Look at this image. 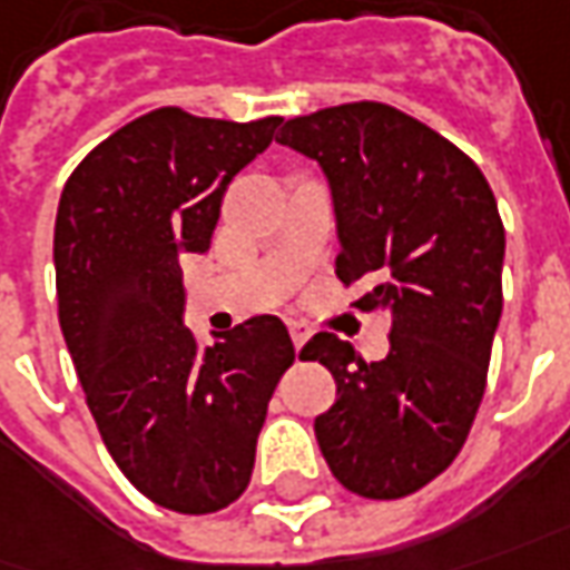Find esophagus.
<instances>
[{"instance_id":"34e87169","label":"esophagus","mask_w":570,"mask_h":570,"mask_svg":"<svg viewBox=\"0 0 570 570\" xmlns=\"http://www.w3.org/2000/svg\"><path fill=\"white\" fill-rule=\"evenodd\" d=\"M289 336H293V346L299 352L302 346H305V340H308V327L299 324V321H293V324H289Z\"/></svg>"}]
</instances>
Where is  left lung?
Instances as JSON below:
<instances>
[{
    "label": "left lung",
    "instance_id": "obj_1",
    "mask_svg": "<svg viewBox=\"0 0 570 570\" xmlns=\"http://www.w3.org/2000/svg\"><path fill=\"white\" fill-rule=\"evenodd\" d=\"M277 142L321 165L336 277L365 284L355 305L390 317V352L371 365L327 331L302 346V362L336 381V402L315 417L317 446L352 493L409 497L462 452L483 399L502 317L497 196L462 149L381 102L293 118Z\"/></svg>",
    "mask_w": 570,
    "mask_h": 570
}]
</instances>
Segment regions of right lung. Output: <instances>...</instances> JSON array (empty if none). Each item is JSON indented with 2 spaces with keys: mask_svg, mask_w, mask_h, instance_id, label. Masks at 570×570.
<instances>
[{
  "mask_svg": "<svg viewBox=\"0 0 570 570\" xmlns=\"http://www.w3.org/2000/svg\"><path fill=\"white\" fill-rule=\"evenodd\" d=\"M277 124L158 108L99 142L61 189L56 289L73 371L124 478L171 512L243 497L271 393L296 358L274 315L205 350L184 324L180 265L208 253L224 189Z\"/></svg>",
  "mask_w": 570,
  "mask_h": 570,
  "instance_id": "right-lung-1",
  "label": "right lung"
}]
</instances>
